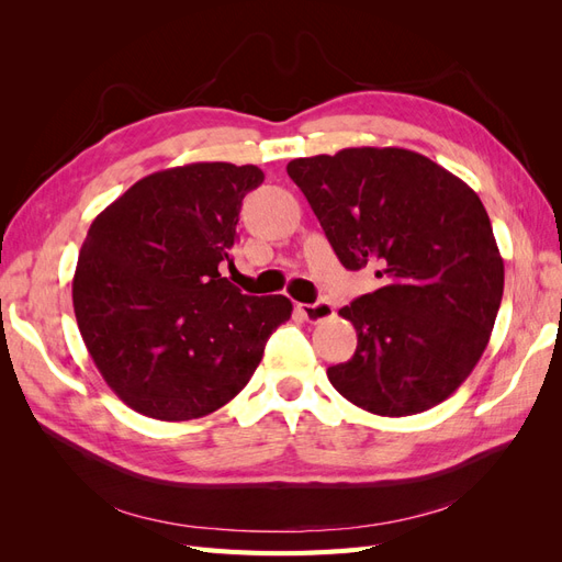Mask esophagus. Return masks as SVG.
Masks as SVG:
<instances>
[{"instance_id":"34e87169","label":"esophagus","mask_w":562,"mask_h":562,"mask_svg":"<svg viewBox=\"0 0 562 562\" xmlns=\"http://www.w3.org/2000/svg\"><path fill=\"white\" fill-rule=\"evenodd\" d=\"M297 312L310 323H321V321H326L335 314L333 304L328 300H318V302H312V304H297Z\"/></svg>"}]
</instances>
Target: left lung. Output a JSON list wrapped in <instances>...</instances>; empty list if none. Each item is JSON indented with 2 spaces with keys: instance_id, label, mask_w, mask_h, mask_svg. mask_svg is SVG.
I'll list each match as a JSON object with an SVG mask.
<instances>
[{
  "instance_id": "8db88e82",
  "label": "left lung",
  "mask_w": 562,
  "mask_h": 562,
  "mask_svg": "<svg viewBox=\"0 0 562 562\" xmlns=\"http://www.w3.org/2000/svg\"><path fill=\"white\" fill-rule=\"evenodd\" d=\"M288 176L339 262L375 265L382 279L339 310L359 345L328 368L330 384L382 417L446 401L483 356L504 293V260L479 194L401 147L293 159Z\"/></svg>"
}]
</instances>
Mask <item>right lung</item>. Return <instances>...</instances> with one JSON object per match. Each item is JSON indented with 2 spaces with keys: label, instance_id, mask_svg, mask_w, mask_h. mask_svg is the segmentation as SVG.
<instances>
[{
  "label": "right lung",
  "instance_id": "obj_1",
  "mask_svg": "<svg viewBox=\"0 0 562 562\" xmlns=\"http://www.w3.org/2000/svg\"><path fill=\"white\" fill-rule=\"evenodd\" d=\"M258 166L187 164L151 173L100 213L72 281L77 326L95 368L135 413L196 419L229 403L291 318L283 295H244L232 262Z\"/></svg>",
  "mask_w": 562,
  "mask_h": 562
}]
</instances>
